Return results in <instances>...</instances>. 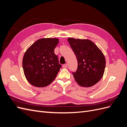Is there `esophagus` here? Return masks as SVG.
<instances>
[{
    "label": "esophagus",
    "instance_id": "esophagus-1",
    "mask_svg": "<svg viewBox=\"0 0 127 127\" xmlns=\"http://www.w3.org/2000/svg\"><path fill=\"white\" fill-rule=\"evenodd\" d=\"M67 67H68V64H64L63 65V67L64 68H67Z\"/></svg>",
    "mask_w": 127,
    "mask_h": 127
}]
</instances>
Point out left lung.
I'll return each mask as SVG.
<instances>
[{"mask_svg":"<svg viewBox=\"0 0 127 127\" xmlns=\"http://www.w3.org/2000/svg\"><path fill=\"white\" fill-rule=\"evenodd\" d=\"M68 41L78 62L77 70L72 72L76 82L82 87L94 85L104 72L106 62L103 53L90 40L69 37Z\"/></svg>","mask_w":127,"mask_h":127,"instance_id":"8db88e82","label":"left lung"}]
</instances>
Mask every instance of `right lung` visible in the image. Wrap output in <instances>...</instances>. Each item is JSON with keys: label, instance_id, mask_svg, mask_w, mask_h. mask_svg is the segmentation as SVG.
Instances as JSON below:
<instances>
[{"label": "right lung", "instance_id": "add662e5", "mask_svg": "<svg viewBox=\"0 0 127 127\" xmlns=\"http://www.w3.org/2000/svg\"><path fill=\"white\" fill-rule=\"evenodd\" d=\"M58 43L57 38H43L35 41L25 52L23 68L26 79L31 85L45 87L56 78L61 67L54 52Z\"/></svg>", "mask_w": 127, "mask_h": 127}]
</instances>
